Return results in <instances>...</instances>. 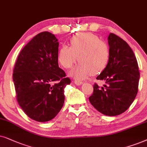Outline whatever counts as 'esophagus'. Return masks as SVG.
<instances>
[{
  "label": "esophagus",
  "mask_w": 147,
  "mask_h": 147,
  "mask_svg": "<svg viewBox=\"0 0 147 147\" xmlns=\"http://www.w3.org/2000/svg\"><path fill=\"white\" fill-rule=\"evenodd\" d=\"M75 83L76 85H81L83 84V82L80 81H75Z\"/></svg>",
  "instance_id": "1"
}]
</instances>
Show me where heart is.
Returning <instances> with one entry per match:
<instances>
[{
	"label": "heart",
	"mask_w": 147,
	"mask_h": 147,
	"mask_svg": "<svg viewBox=\"0 0 147 147\" xmlns=\"http://www.w3.org/2000/svg\"><path fill=\"white\" fill-rule=\"evenodd\" d=\"M70 46L62 45L58 54V61L65 68H70L79 59L80 63L70 75L84 79L91 74L97 75L107 67L110 59L108 44L91 33L78 34L70 40Z\"/></svg>",
	"instance_id": "obj_1"
}]
</instances>
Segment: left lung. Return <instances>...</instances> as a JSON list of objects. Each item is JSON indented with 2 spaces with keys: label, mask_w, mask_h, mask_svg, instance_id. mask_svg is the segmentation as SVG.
<instances>
[{
  "label": "left lung",
  "mask_w": 147,
  "mask_h": 147,
  "mask_svg": "<svg viewBox=\"0 0 147 147\" xmlns=\"http://www.w3.org/2000/svg\"><path fill=\"white\" fill-rule=\"evenodd\" d=\"M110 59L107 67L96 78L106 85L99 88L94 84L89 97L91 105L109 116H118L128 109L138 93L140 72L138 62L129 45L110 33L108 38Z\"/></svg>",
  "instance_id": "8db88e82"
}]
</instances>
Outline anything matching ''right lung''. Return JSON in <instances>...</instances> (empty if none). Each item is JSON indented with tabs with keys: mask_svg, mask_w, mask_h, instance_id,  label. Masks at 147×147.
I'll list each match as a JSON object with an SVG mask.
<instances>
[{
	"mask_svg": "<svg viewBox=\"0 0 147 147\" xmlns=\"http://www.w3.org/2000/svg\"><path fill=\"white\" fill-rule=\"evenodd\" d=\"M58 39L48 31L36 35L22 49L13 69L17 102L37 122L52 120L64 103V89L70 83L58 62Z\"/></svg>",
	"mask_w": 147,
	"mask_h": 147,
	"instance_id": "obj_1",
	"label": "right lung"
}]
</instances>
